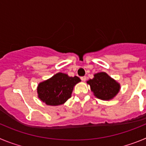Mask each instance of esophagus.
<instances>
[{
  "label": "esophagus",
  "mask_w": 146,
  "mask_h": 146,
  "mask_svg": "<svg viewBox=\"0 0 146 146\" xmlns=\"http://www.w3.org/2000/svg\"><path fill=\"white\" fill-rule=\"evenodd\" d=\"M80 78H81V80H82V81H84V82L86 80V79H87V77H86V76H83V77H81Z\"/></svg>",
  "instance_id": "1"
}]
</instances>
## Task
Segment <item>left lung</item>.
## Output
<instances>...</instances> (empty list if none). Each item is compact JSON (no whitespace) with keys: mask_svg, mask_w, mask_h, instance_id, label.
I'll return each mask as SVG.
<instances>
[{"mask_svg":"<svg viewBox=\"0 0 146 146\" xmlns=\"http://www.w3.org/2000/svg\"><path fill=\"white\" fill-rule=\"evenodd\" d=\"M93 79L87 81L91 90L96 98L102 100H111L116 96L121 89V85L106 72L94 74Z\"/></svg>","mask_w":146,"mask_h":146,"instance_id":"1","label":"left lung"}]
</instances>
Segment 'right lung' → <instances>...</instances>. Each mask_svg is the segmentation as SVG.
<instances>
[{
  "label": "right lung",
  "mask_w": 146,
  "mask_h": 146,
  "mask_svg": "<svg viewBox=\"0 0 146 146\" xmlns=\"http://www.w3.org/2000/svg\"><path fill=\"white\" fill-rule=\"evenodd\" d=\"M80 81L77 76L69 77L65 73L58 72L49 79L39 82L37 86L38 99L50 106L64 104L72 96L74 86Z\"/></svg>",
  "instance_id": "right-lung-1"
}]
</instances>
